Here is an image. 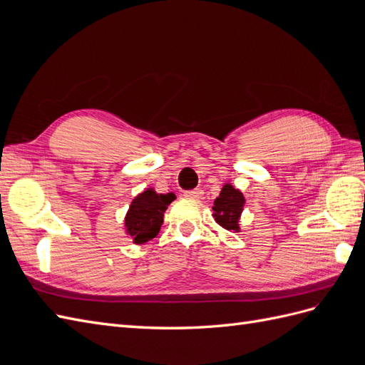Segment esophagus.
<instances>
[{"label": "esophagus", "instance_id": "1", "mask_svg": "<svg viewBox=\"0 0 365 365\" xmlns=\"http://www.w3.org/2000/svg\"><path fill=\"white\" fill-rule=\"evenodd\" d=\"M204 192L201 189H193V190H185L184 196L185 197H192V200H201Z\"/></svg>", "mask_w": 365, "mask_h": 365}]
</instances>
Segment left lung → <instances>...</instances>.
Listing matches in <instances>:
<instances>
[{
	"instance_id": "obj_1",
	"label": "left lung",
	"mask_w": 365,
	"mask_h": 365,
	"mask_svg": "<svg viewBox=\"0 0 365 365\" xmlns=\"http://www.w3.org/2000/svg\"><path fill=\"white\" fill-rule=\"evenodd\" d=\"M245 197L231 184H225L215 200L213 217L225 230L239 231V217L244 210Z\"/></svg>"
}]
</instances>
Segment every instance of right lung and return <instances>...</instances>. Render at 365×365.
Wrapping results in <instances>:
<instances>
[{
  "label": "right lung",
  "mask_w": 365,
  "mask_h": 365,
  "mask_svg": "<svg viewBox=\"0 0 365 365\" xmlns=\"http://www.w3.org/2000/svg\"><path fill=\"white\" fill-rule=\"evenodd\" d=\"M175 197L173 193L158 195L153 189L135 196L125 217L126 233L134 239V244H146L158 235L165 208Z\"/></svg>",
  "instance_id": "add662e5"
}]
</instances>
